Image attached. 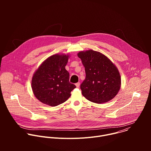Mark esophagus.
<instances>
[{
  "mask_svg": "<svg viewBox=\"0 0 151 151\" xmlns=\"http://www.w3.org/2000/svg\"><path fill=\"white\" fill-rule=\"evenodd\" d=\"M75 85H76V87L77 88H79V85H80V83H79V82H78V83H76L75 84Z\"/></svg>",
  "mask_w": 151,
  "mask_h": 151,
  "instance_id": "obj_1",
  "label": "esophagus"
}]
</instances>
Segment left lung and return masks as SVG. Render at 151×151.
Instances as JSON below:
<instances>
[{
	"label": "left lung",
	"mask_w": 151,
	"mask_h": 151,
	"mask_svg": "<svg viewBox=\"0 0 151 151\" xmlns=\"http://www.w3.org/2000/svg\"><path fill=\"white\" fill-rule=\"evenodd\" d=\"M78 56L86 73L85 79L81 85L83 97L98 104L114 99L121 85L119 72L115 64L104 54L92 50L80 51Z\"/></svg>",
	"instance_id": "8db88e82"
}]
</instances>
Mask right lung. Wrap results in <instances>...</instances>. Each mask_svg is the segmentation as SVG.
I'll list each match as a JSON object with an SVG mask.
<instances>
[{
  "label": "right lung",
  "instance_id": "right-lung-1",
  "mask_svg": "<svg viewBox=\"0 0 151 151\" xmlns=\"http://www.w3.org/2000/svg\"><path fill=\"white\" fill-rule=\"evenodd\" d=\"M68 54L52 55L43 62L34 73L32 88L35 96L44 104L56 106L65 102L76 86L69 82L65 66Z\"/></svg>",
  "mask_w": 151,
  "mask_h": 151
}]
</instances>
